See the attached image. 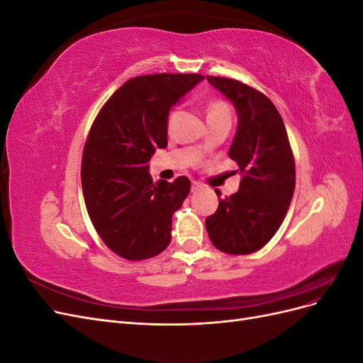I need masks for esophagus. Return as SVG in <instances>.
Returning a JSON list of instances; mask_svg holds the SVG:
<instances>
[{"label":"esophagus","mask_w":363,"mask_h":363,"mask_svg":"<svg viewBox=\"0 0 363 363\" xmlns=\"http://www.w3.org/2000/svg\"><path fill=\"white\" fill-rule=\"evenodd\" d=\"M203 188V186L199 183V182H192V188H191V191L195 194V192H199L200 189Z\"/></svg>","instance_id":"obj_1"}]
</instances>
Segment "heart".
<instances>
[{
	"mask_svg": "<svg viewBox=\"0 0 363 363\" xmlns=\"http://www.w3.org/2000/svg\"><path fill=\"white\" fill-rule=\"evenodd\" d=\"M221 115H228V107L227 104L221 101H213L207 106V118L212 116H221ZM172 121V115L169 116V123Z\"/></svg>",
	"mask_w": 363,
	"mask_h": 363,
	"instance_id": "1",
	"label": "heart"
}]
</instances>
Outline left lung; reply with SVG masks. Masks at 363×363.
Segmentation results:
<instances>
[{
	"label": "left lung",
	"instance_id": "obj_1",
	"mask_svg": "<svg viewBox=\"0 0 363 363\" xmlns=\"http://www.w3.org/2000/svg\"><path fill=\"white\" fill-rule=\"evenodd\" d=\"M232 101L238 128L228 157L242 172L239 191L219 199L206 218L212 244L228 255H250L269 242L281 225L295 189V163L286 127L268 96L223 77H206Z\"/></svg>",
	"mask_w": 363,
	"mask_h": 363
}]
</instances>
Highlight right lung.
I'll return each mask as SVG.
<instances>
[{"mask_svg":"<svg viewBox=\"0 0 363 363\" xmlns=\"http://www.w3.org/2000/svg\"><path fill=\"white\" fill-rule=\"evenodd\" d=\"M201 80L200 74L135 77L94 121L82 160L84 203L104 244L127 260L157 256L171 242L172 215L191 180L152 183L150 160L168 145L171 107Z\"/></svg>","mask_w":363,"mask_h":363,"instance_id":"obj_1","label":"right lung"}]
</instances>
